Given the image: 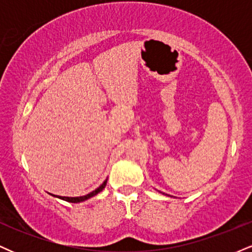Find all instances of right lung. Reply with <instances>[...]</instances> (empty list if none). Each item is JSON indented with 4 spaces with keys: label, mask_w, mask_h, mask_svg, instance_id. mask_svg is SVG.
I'll list each match as a JSON object with an SVG mask.
<instances>
[{
    "label": "right lung",
    "mask_w": 252,
    "mask_h": 252,
    "mask_svg": "<svg viewBox=\"0 0 252 252\" xmlns=\"http://www.w3.org/2000/svg\"><path fill=\"white\" fill-rule=\"evenodd\" d=\"M106 181H108V180L104 181L103 184L100 185V186L98 187L97 189L92 190L91 193H89V194H86V195H84V196H76V198H70V196H58V198L63 199V200H66V201H68V202H80V201H84V200H88L89 198H91V196L98 194V193H99L100 190L104 189V187L106 186ZM54 196H56V195H54Z\"/></svg>",
    "instance_id": "obj_1"
}]
</instances>
